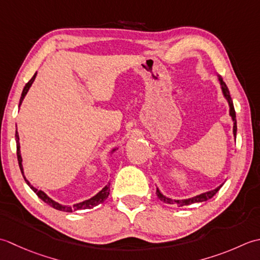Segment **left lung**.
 I'll return each mask as SVG.
<instances>
[{
    "label": "left lung",
    "mask_w": 260,
    "mask_h": 260,
    "mask_svg": "<svg viewBox=\"0 0 260 260\" xmlns=\"http://www.w3.org/2000/svg\"><path fill=\"white\" fill-rule=\"evenodd\" d=\"M219 81L221 84V88H222V92H223L224 98L226 99L228 103H229V107H230V115L232 116V120H234V135L236 137L237 135V120H236V111H235V107H234V102H232V99L230 96V92H229V88L225 85V83L223 82V79L221 77H219ZM222 187V185H220L219 187H216L213 190H210V192H206L203 194H200L197 195V197H194L192 199H187V200H181V201H175L172 199H168L166 197H164V195L159 192V189H157V197L159 198L160 201L168 204H177L178 206H186L189 204H194V203H199V202H205V201H208L210 199H212L214 197V195L219 192V189Z\"/></svg>",
    "instance_id": "left-lung-1"
}]
</instances>
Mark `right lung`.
<instances>
[{
  "label": "right lung",
  "instance_id": "right-lung-1",
  "mask_svg": "<svg viewBox=\"0 0 260 260\" xmlns=\"http://www.w3.org/2000/svg\"><path fill=\"white\" fill-rule=\"evenodd\" d=\"M36 75H37V73H36L35 75L32 76V78H31L30 81L25 84V86H24L23 91H22V94H21L20 104L22 103V101H23V99H24V96H25L26 92L29 91V88H30V86H31V84L34 83L35 78H36ZM20 104H19V105H20ZM15 141H17V156H18L19 166H20V169H21V173L23 174V168H22V158H21V153H20L19 135H18V132H17V131H15ZM24 179H25V178H24ZM25 182H26V184L29 185L30 188L32 189L34 192H35L37 195H38V198H39V199H41L42 201H44L45 203H47L48 205L52 206V208L56 209V210L63 211V212H73V211H78V210L93 209L94 206H96V205H99V204H101V203H103L104 201L108 199L109 194H110V184H108L107 186H105L102 190H100V192H99L96 195H95V197H93L92 199L86 200V201H84V202H82V203H78V204H75V205H73V206H67V205H61V204H59V203L55 202L54 200H51L50 198L47 197V195H46L44 192H42V190L37 189V188H35V187L32 186V185H30V183H29L28 181H26V179H25Z\"/></svg>",
  "mask_w": 260,
  "mask_h": 260
}]
</instances>
